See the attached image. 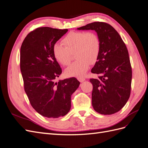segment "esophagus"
Returning a JSON list of instances; mask_svg holds the SVG:
<instances>
[{"label": "esophagus", "instance_id": "1", "mask_svg": "<svg viewBox=\"0 0 148 148\" xmlns=\"http://www.w3.org/2000/svg\"><path fill=\"white\" fill-rule=\"evenodd\" d=\"M78 81H79V82L82 83V82H83L85 80V78H83V77H79V78H78Z\"/></svg>", "mask_w": 148, "mask_h": 148}]
</instances>
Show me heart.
Here are the masks:
<instances>
[{
    "label": "heart",
    "instance_id": "1",
    "mask_svg": "<svg viewBox=\"0 0 148 148\" xmlns=\"http://www.w3.org/2000/svg\"><path fill=\"white\" fill-rule=\"evenodd\" d=\"M63 43H56L53 47L55 59L63 66L70 64L71 53L75 52L77 60L65 70L67 77H82L89 69L90 63L97 60L100 42L97 34L86 32H72L63 39Z\"/></svg>",
    "mask_w": 148,
    "mask_h": 148
}]
</instances>
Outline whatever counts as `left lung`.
<instances>
[{
  "instance_id": "8db88e82",
  "label": "left lung",
  "mask_w": 148,
  "mask_h": 148,
  "mask_svg": "<svg viewBox=\"0 0 148 148\" xmlns=\"http://www.w3.org/2000/svg\"><path fill=\"white\" fill-rule=\"evenodd\" d=\"M77 30H95L100 42L97 62L91 69L98 77L90 79L93 109L105 115L116 113L126 105L131 93L132 70L125 43L106 23L95 22Z\"/></svg>"
}]
</instances>
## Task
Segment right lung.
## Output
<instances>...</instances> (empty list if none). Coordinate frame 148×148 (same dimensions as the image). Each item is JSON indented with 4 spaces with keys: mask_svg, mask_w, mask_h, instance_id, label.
<instances>
[{
    "mask_svg": "<svg viewBox=\"0 0 148 148\" xmlns=\"http://www.w3.org/2000/svg\"><path fill=\"white\" fill-rule=\"evenodd\" d=\"M68 29L40 27L27 35L21 48V70L31 105L44 117L58 118L69 112L71 97L79 87L74 77L59 80L62 69L53 47Z\"/></svg>",
    "mask_w": 148,
    "mask_h": 148,
    "instance_id": "obj_1",
    "label": "right lung"
}]
</instances>
